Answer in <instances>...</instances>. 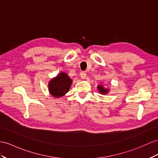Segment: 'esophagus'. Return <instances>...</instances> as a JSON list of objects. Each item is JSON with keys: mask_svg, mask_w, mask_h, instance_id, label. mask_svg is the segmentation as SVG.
Here are the masks:
<instances>
[{"mask_svg": "<svg viewBox=\"0 0 158 158\" xmlns=\"http://www.w3.org/2000/svg\"><path fill=\"white\" fill-rule=\"evenodd\" d=\"M80 76H81V78L82 79V80H84V79H85V78H86V73L85 72H80Z\"/></svg>", "mask_w": 158, "mask_h": 158, "instance_id": "34e87169", "label": "esophagus"}]
</instances>
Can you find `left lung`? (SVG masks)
Segmentation results:
<instances>
[{
  "instance_id": "8db88e82",
  "label": "left lung",
  "mask_w": 158,
  "mask_h": 158,
  "mask_svg": "<svg viewBox=\"0 0 158 158\" xmlns=\"http://www.w3.org/2000/svg\"><path fill=\"white\" fill-rule=\"evenodd\" d=\"M98 89L99 90V92H101V94H106L108 92V90L105 89L102 86H98Z\"/></svg>"
}]
</instances>
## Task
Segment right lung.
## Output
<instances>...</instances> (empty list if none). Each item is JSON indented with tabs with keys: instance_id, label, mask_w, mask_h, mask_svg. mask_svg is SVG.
<instances>
[{
	"instance_id": "1",
	"label": "right lung",
	"mask_w": 158,
	"mask_h": 158,
	"mask_svg": "<svg viewBox=\"0 0 158 158\" xmlns=\"http://www.w3.org/2000/svg\"><path fill=\"white\" fill-rule=\"evenodd\" d=\"M72 80L64 72H61L53 78L49 83L50 93L56 98L62 97L69 91L71 86Z\"/></svg>"
}]
</instances>
